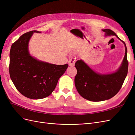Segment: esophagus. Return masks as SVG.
<instances>
[{
	"label": "esophagus",
	"mask_w": 135,
	"mask_h": 135,
	"mask_svg": "<svg viewBox=\"0 0 135 135\" xmlns=\"http://www.w3.org/2000/svg\"><path fill=\"white\" fill-rule=\"evenodd\" d=\"M75 60H76V59H74V58H72L69 60V61H68L69 66H74L75 62Z\"/></svg>",
	"instance_id": "obj_1"
}]
</instances>
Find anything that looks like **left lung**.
<instances>
[{
	"instance_id": "obj_1",
	"label": "left lung",
	"mask_w": 135,
	"mask_h": 135,
	"mask_svg": "<svg viewBox=\"0 0 135 135\" xmlns=\"http://www.w3.org/2000/svg\"><path fill=\"white\" fill-rule=\"evenodd\" d=\"M103 31L105 32V35H115L119 39L112 30L104 29ZM122 42L125 45L124 57L119 69L112 74H99L92 70L81 60L76 61L75 64L77 70L75 85L79 95L84 99L91 101H102L111 99L119 91L127 75L128 68L127 49L125 43Z\"/></svg>"
}]
</instances>
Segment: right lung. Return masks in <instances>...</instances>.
<instances>
[{
    "label": "right lung",
    "instance_id": "1",
    "mask_svg": "<svg viewBox=\"0 0 135 135\" xmlns=\"http://www.w3.org/2000/svg\"><path fill=\"white\" fill-rule=\"evenodd\" d=\"M33 32L40 31L26 32L12 44L9 71L16 89L24 96L37 100L51 95L69 65L44 62L31 57L28 51V43Z\"/></svg>",
    "mask_w": 135,
    "mask_h": 135
}]
</instances>
